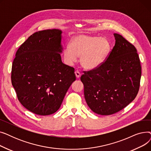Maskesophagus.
I'll return each instance as SVG.
<instances>
[{
	"label": "esophagus",
	"mask_w": 151,
	"mask_h": 151,
	"mask_svg": "<svg viewBox=\"0 0 151 151\" xmlns=\"http://www.w3.org/2000/svg\"><path fill=\"white\" fill-rule=\"evenodd\" d=\"M75 76H76V77L77 78H80V76H81V74H80V73L78 71H75Z\"/></svg>",
	"instance_id": "34e87169"
}]
</instances>
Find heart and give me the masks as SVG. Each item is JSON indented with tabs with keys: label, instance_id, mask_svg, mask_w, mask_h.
I'll return each instance as SVG.
<instances>
[{
	"label": "heart",
	"instance_id": "1",
	"mask_svg": "<svg viewBox=\"0 0 151 151\" xmlns=\"http://www.w3.org/2000/svg\"><path fill=\"white\" fill-rule=\"evenodd\" d=\"M111 51V43L105 38L88 34H79L71 39L70 46L63 51L69 65L80 58V64L86 70H93L103 64Z\"/></svg>",
	"mask_w": 151,
	"mask_h": 151
}]
</instances>
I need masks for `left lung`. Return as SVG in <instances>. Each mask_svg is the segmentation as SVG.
<instances>
[{"mask_svg":"<svg viewBox=\"0 0 151 151\" xmlns=\"http://www.w3.org/2000/svg\"><path fill=\"white\" fill-rule=\"evenodd\" d=\"M114 36L115 45L106 60L81 76L87 104L100 115L124 109L135 99L139 88L141 67L137 49L122 35Z\"/></svg>","mask_w":151,"mask_h":151,"instance_id":"8db88e82","label":"left lung"}]
</instances>
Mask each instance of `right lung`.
Here are the masks:
<instances>
[{
    "label": "right lung",
    "mask_w": 151,
    "mask_h": 151,
    "mask_svg": "<svg viewBox=\"0 0 151 151\" xmlns=\"http://www.w3.org/2000/svg\"><path fill=\"white\" fill-rule=\"evenodd\" d=\"M62 31L48 29L30 35L13 62L12 83L22 105L34 114L55 113L71 84L74 68L63 63Z\"/></svg>",
    "instance_id": "1"
}]
</instances>
